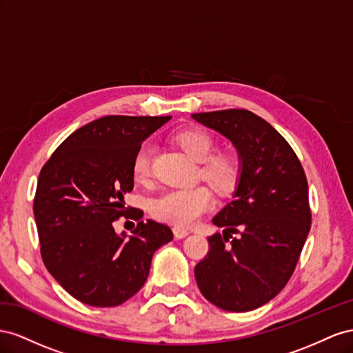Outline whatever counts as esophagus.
I'll return each mask as SVG.
<instances>
[{
    "mask_svg": "<svg viewBox=\"0 0 353 353\" xmlns=\"http://www.w3.org/2000/svg\"><path fill=\"white\" fill-rule=\"evenodd\" d=\"M173 234L177 239H182V238H186L189 235V230H186L183 228H173Z\"/></svg>",
    "mask_w": 353,
    "mask_h": 353,
    "instance_id": "34e87169",
    "label": "esophagus"
}]
</instances>
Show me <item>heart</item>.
Listing matches in <instances>:
<instances>
[{"instance_id": "1", "label": "heart", "mask_w": 353, "mask_h": 353, "mask_svg": "<svg viewBox=\"0 0 353 353\" xmlns=\"http://www.w3.org/2000/svg\"><path fill=\"white\" fill-rule=\"evenodd\" d=\"M176 143L199 165V176L217 192H229L241 174V161L232 152L213 154L216 142L213 136L201 128H185L174 134ZM152 145L145 142L136 150L132 171L139 183H146L150 177ZM214 198L205 186L168 189L150 203V214L157 220L179 228L192 226L195 221L213 207Z\"/></svg>"}]
</instances>
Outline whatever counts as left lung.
Here are the masks:
<instances>
[{"instance_id":"8db88e82","label":"left lung","mask_w":353,"mask_h":353,"mask_svg":"<svg viewBox=\"0 0 353 353\" xmlns=\"http://www.w3.org/2000/svg\"><path fill=\"white\" fill-rule=\"evenodd\" d=\"M192 118L228 137L241 159L234 199L213 219L223 235L208 238V253L195 266L196 284L220 309L253 310L285 287L305 245L312 223L305 170L287 140L250 110Z\"/></svg>"}]
</instances>
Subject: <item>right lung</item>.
Returning <instances> with one entry per match:
<instances>
[{
	"mask_svg": "<svg viewBox=\"0 0 353 353\" xmlns=\"http://www.w3.org/2000/svg\"><path fill=\"white\" fill-rule=\"evenodd\" d=\"M171 117L108 115L75 130L41 168L34 216L47 270L85 305L112 307L146 283L155 251L173 239L167 225L141 220L130 239L112 223L142 219L124 205L143 140Z\"/></svg>",
	"mask_w": 353,
	"mask_h": 353,
	"instance_id": "obj_1",
	"label": "right lung"
}]
</instances>
